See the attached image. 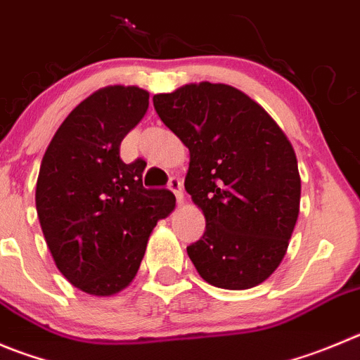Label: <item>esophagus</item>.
Returning <instances> with one entry per match:
<instances>
[{"mask_svg":"<svg viewBox=\"0 0 360 360\" xmlns=\"http://www.w3.org/2000/svg\"><path fill=\"white\" fill-rule=\"evenodd\" d=\"M169 190L174 191V195H176L177 202H183L184 197H183V183H181L179 177H170L169 181Z\"/></svg>","mask_w":360,"mask_h":360,"instance_id":"obj_1","label":"esophagus"}]
</instances>
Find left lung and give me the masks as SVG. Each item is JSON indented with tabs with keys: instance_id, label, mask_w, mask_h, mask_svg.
I'll return each mask as SVG.
<instances>
[{
	"instance_id": "obj_1",
	"label": "left lung",
	"mask_w": 360,
	"mask_h": 360,
	"mask_svg": "<svg viewBox=\"0 0 360 360\" xmlns=\"http://www.w3.org/2000/svg\"><path fill=\"white\" fill-rule=\"evenodd\" d=\"M163 124L190 150L184 188L206 231L186 247L200 277L248 290L284 259L300 211L295 150L263 106L224 83H191L156 94Z\"/></svg>"
}]
</instances>
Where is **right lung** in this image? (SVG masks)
<instances>
[{"label":"right lung","mask_w":360,"mask_h":360,"mask_svg":"<svg viewBox=\"0 0 360 360\" xmlns=\"http://www.w3.org/2000/svg\"><path fill=\"white\" fill-rule=\"evenodd\" d=\"M149 92L104 86L76 106L40 163L35 204L63 277L110 297L131 284L158 220L176 206L170 190L142 184L146 161L124 163L120 142L146 115Z\"/></svg>","instance_id":"right-lung-1"}]
</instances>
